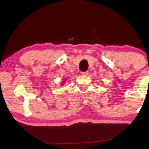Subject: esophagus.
Masks as SVG:
<instances>
[{
	"label": "esophagus",
	"mask_w": 149,
	"mask_h": 149,
	"mask_svg": "<svg viewBox=\"0 0 149 149\" xmlns=\"http://www.w3.org/2000/svg\"><path fill=\"white\" fill-rule=\"evenodd\" d=\"M88 71H85V72H82V75L83 76H87V75H88Z\"/></svg>",
	"instance_id": "1"
}]
</instances>
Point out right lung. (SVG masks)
Returning <instances> with one entry per match:
<instances>
[{"instance_id":"1","label":"right lung","mask_w":149,"mask_h":149,"mask_svg":"<svg viewBox=\"0 0 149 149\" xmlns=\"http://www.w3.org/2000/svg\"><path fill=\"white\" fill-rule=\"evenodd\" d=\"M65 81H66V79H64V81H62V82H61V85H64V83H65Z\"/></svg>"}]
</instances>
